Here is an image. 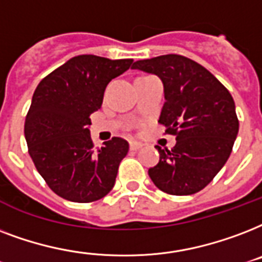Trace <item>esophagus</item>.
Listing matches in <instances>:
<instances>
[{
  "mask_svg": "<svg viewBox=\"0 0 262 262\" xmlns=\"http://www.w3.org/2000/svg\"><path fill=\"white\" fill-rule=\"evenodd\" d=\"M142 146H143V145H142L141 142H137V141L129 142V149H131V150H139Z\"/></svg>",
  "mask_w": 262,
  "mask_h": 262,
  "instance_id": "obj_1",
  "label": "esophagus"
}]
</instances>
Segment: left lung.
<instances>
[{
    "label": "left lung",
    "instance_id": "8db88e82",
    "mask_svg": "<svg viewBox=\"0 0 262 262\" xmlns=\"http://www.w3.org/2000/svg\"><path fill=\"white\" fill-rule=\"evenodd\" d=\"M133 70L163 80L159 123L176 137L171 150L156 146L160 161L149 169L150 179L171 195L201 191L224 167L238 135L232 95L205 67L180 54L139 60Z\"/></svg>",
    "mask_w": 262,
    "mask_h": 262
}]
</instances>
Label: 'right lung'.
I'll return each instance as SVG.
<instances>
[{"label":"right lung","mask_w":262,"mask_h":262,"mask_svg":"<svg viewBox=\"0 0 262 262\" xmlns=\"http://www.w3.org/2000/svg\"><path fill=\"white\" fill-rule=\"evenodd\" d=\"M131 64V58L76 56L42 79L34 91L24 123L28 153L46 184L64 200L94 202L115 186L128 142L115 137L95 149L89 125L108 83Z\"/></svg>","instance_id":"right-lung-1"}]
</instances>
